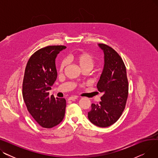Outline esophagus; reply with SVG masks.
Instances as JSON below:
<instances>
[{
    "label": "esophagus",
    "instance_id": "obj_1",
    "mask_svg": "<svg viewBox=\"0 0 158 158\" xmlns=\"http://www.w3.org/2000/svg\"><path fill=\"white\" fill-rule=\"evenodd\" d=\"M77 97H74V96H71L69 98V101H75L76 99H77Z\"/></svg>",
    "mask_w": 158,
    "mask_h": 158
}]
</instances>
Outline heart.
I'll return each instance as SVG.
<instances>
[{
  "mask_svg": "<svg viewBox=\"0 0 158 158\" xmlns=\"http://www.w3.org/2000/svg\"><path fill=\"white\" fill-rule=\"evenodd\" d=\"M73 59L82 70L86 69L91 70L93 68L95 63L94 56L90 53L84 51H80L75 54L73 56ZM67 64L68 61L64 59L61 61L59 69L60 72H63Z\"/></svg>",
  "mask_w": 158,
  "mask_h": 158,
  "instance_id": "heart-1",
  "label": "heart"
}]
</instances>
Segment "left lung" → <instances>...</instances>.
<instances>
[{"mask_svg": "<svg viewBox=\"0 0 158 158\" xmlns=\"http://www.w3.org/2000/svg\"><path fill=\"white\" fill-rule=\"evenodd\" d=\"M98 46L104 51V66L97 88L104 95L98 104H92L88 116L94 125L106 127L117 122L125 109L129 85L126 66L120 55L106 44Z\"/></svg>", "mask_w": 158, "mask_h": 158, "instance_id": "8db88e82", "label": "left lung"}]
</instances>
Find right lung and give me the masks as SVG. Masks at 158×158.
Returning a JSON list of instances; mask_svg holds the SVG:
<instances>
[{
  "mask_svg": "<svg viewBox=\"0 0 158 158\" xmlns=\"http://www.w3.org/2000/svg\"><path fill=\"white\" fill-rule=\"evenodd\" d=\"M64 45L41 48L33 54L25 70L22 95L27 109L40 126L52 128L62 122L65 113L64 98L49 97L57 78L55 60Z\"/></svg>",
  "mask_w": 158,
  "mask_h": 158,
  "instance_id": "right-lung-1",
  "label": "right lung"
}]
</instances>
